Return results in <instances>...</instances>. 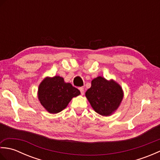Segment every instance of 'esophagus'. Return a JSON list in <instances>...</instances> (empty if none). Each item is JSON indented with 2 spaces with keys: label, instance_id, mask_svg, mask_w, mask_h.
Instances as JSON below:
<instances>
[{
  "label": "esophagus",
  "instance_id": "obj_1",
  "mask_svg": "<svg viewBox=\"0 0 160 160\" xmlns=\"http://www.w3.org/2000/svg\"><path fill=\"white\" fill-rule=\"evenodd\" d=\"M79 90L80 91V93H81V95H82V96H83L84 95V89L82 87H80L79 88Z\"/></svg>",
  "mask_w": 160,
  "mask_h": 160
}]
</instances>
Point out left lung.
Segmentation results:
<instances>
[{
	"label": "left lung",
	"instance_id": "8db88e82",
	"mask_svg": "<svg viewBox=\"0 0 160 160\" xmlns=\"http://www.w3.org/2000/svg\"><path fill=\"white\" fill-rule=\"evenodd\" d=\"M85 96L96 113L110 116L120 107L124 91L116 81L98 76L91 81V87L86 91Z\"/></svg>",
	"mask_w": 160,
	"mask_h": 160
}]
</instances>
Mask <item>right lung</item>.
I'll use <instances>...</instances> for the list:
<instances>
[{"label": "right lung", "mask_w": 160, "mask_h": 160, "mask_svg": "<svg viewBox=\"0 0 160 160\" xmlns=\"http://www.w3.org/2000/svg\"><path fill=\"white\" fill-rule=\"evenodd\" d=\"M38 98L42 106L49 113H58L67 106L74 97L80 94V91L64 78L55 76L44 78L39 84Z\"/></svg>", "instance_id": "right-lung-1"}]
</instances>
